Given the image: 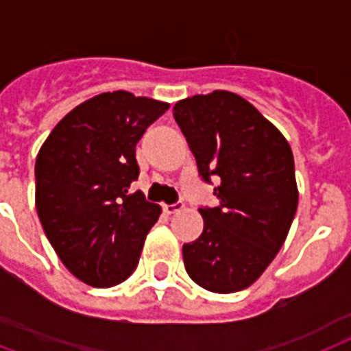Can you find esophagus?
I'll list each match as a JSON object with an SVG mask.
<instances>
[{
	"instance_id": "34e87169",
	"label": "esophagus",
	"mask_w": 351,
	"mask_h": 351,
	"mask_svg": "<svg viewBox=\"0 0 351 351\" xmlns=\"http://www.w3.org/2000/svg\"><path fill=\"white\" fill-rule=\"evenodd\" d=\"M182 209H184V204H182V202L164 204V211L167 215H175V213H178V211H182Z\"/></svg>"
}]
</instances>
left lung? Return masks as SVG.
Returning <instances> with one entry per match:
<instances>
[{
    "label": "left lung",
    "mask_w": 351,
    "mask_h": 351,
    "mask_svg": "<svg viewBox=\"0 0 351 351\" xmlns=\"http://www.w3.org/2000/svg\"><path fill=\"white\" fill-rule=\"evenodd\" d=\"M173 114L200 176L220 182V206L198 209L202 234L182 247L187 275L213 293L250 288L277 256L297 211L291 147L271 121L230 90L176 101Z\"/></svg>",
    "instance_id": "1"
}]
</instances>
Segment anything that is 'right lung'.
<instances>
[{
    "label": "right lung",
    "instance_id": "obj_1",
    "mask_svg": "<svg viewBox=\"0 0 351 351\" xmlns=\"http://www.w3.org/2000/svg\"><path fill=\"white\" fill-rule=\"evenodd\" d=\"M169 109L127 90L101 93L58 121L36 158V211L63 266L82 282L111 288L136 269L162 208L142 191L136 143Z\"/></svg>",
    "mask_w": 351,
    "mask_h": 351
}]
</instances>
